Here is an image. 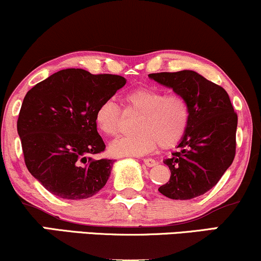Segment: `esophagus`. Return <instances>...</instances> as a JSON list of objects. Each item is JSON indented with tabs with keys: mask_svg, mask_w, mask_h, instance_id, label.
<instances>
[{
	"mask_svg": "<svg viewBox=\"0 0 261 261\" xmlns=\"http://www.w3.org/2000/svg\"><path fill=\"white\" fill-rule=\"evenodd\" d=\"M143 163H144V165L148 166V168H152V166L156 165V162L154 161V159H150V158L143 159Z\"/></svg>",
	"mask_w": 261,
	"mask_h": 261,
	"instance_id": "1",
	"label": "esophagus"
}]
</instances>
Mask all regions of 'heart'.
Instances as JSON below:
<instances>
[{
    "instance_id": "obj_1",
    "label": "heart",
    "mask_w": 261,
    "mask_h": 261,
    "mask_svg": "<svg viewBox=\"0 0 261 261\" xmlns=\"http://www.w3.org/2000/svg\"><path fill=\"white\" fill-rule=\"evenodd\" d=\"M124 109L126 113L141 114L136 125L139 134L113 141L109 152L114 156L148 154L159 144L163 148H171L181 142L190 126V103L181 93L139 87L124 96ZM95 122L100 133L115 136L121 128V108L114 99L103 100L96 109Z\"/></svg>"
}]
</instances>
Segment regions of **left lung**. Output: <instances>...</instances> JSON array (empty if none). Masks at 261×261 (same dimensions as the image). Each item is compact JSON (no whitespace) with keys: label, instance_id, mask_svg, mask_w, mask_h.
<instances>
[{"label":"left lung","instance_id":"obj_1","mask_svg":"<svg viewBox=\"0 0 261 261\" xmlns=\"http://www.w3.org/2000/svg\"><path fill=\"white\" fill-rule=\"evenodd\" d=\"M150 79L186 97L190 126L178 152L164 161L170 180L158 191L170 199H192L218 184L236 155L237 113L221 86L193 70L149 74Z\"/></svg>","mask_w":261,"mask_h":261}]
</instances>
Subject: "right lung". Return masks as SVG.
I'll list each match as a JSON object with an SVG mask.
<instances>
[{
    "mask_svg": "<svg viewBox=\"0 0 261 261\" xmlns=\"http://www.w3.org/2000/svg\"><path fill=\"white\" fill-rule=\"evenodd\" d=\"M126 84L113 74L63 69L28 91L17 121L28 170L55 196L86 199L102 190L113 159L97 133L96 109Z\"/></svg>",
    "mask_w": 261,
    "mask_h": 261,
    "instance_id": "add662e5",
    "label": "right lung"
}]
</instances>
